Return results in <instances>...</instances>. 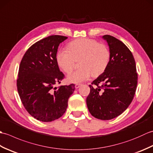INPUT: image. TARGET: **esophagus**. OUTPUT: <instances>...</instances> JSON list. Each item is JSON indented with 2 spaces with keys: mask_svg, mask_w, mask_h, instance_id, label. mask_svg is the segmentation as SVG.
Returning <instances> with one entry per match:
<instances>
[{
  "mask_svg": "<svg viewBox=\"0 0 153 153\" xmlns=\"http://www.w3.org/2000/svg\"><path fill=\"white\" fill-rule=\"evenodd\" d=\"M81 86V84H76V85H75V87H76V89H77V88H79V87Z\"/></svg>",
  "mask_w": 153,
  "mask_h": 153,
  "instance_id": "obj_1",
  "label": "esophagus"
}]
</instances>
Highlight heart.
I'll use <instances>...</instances> for the list:
<instances>
[{"label":"heart","instance_id":"1","mask_svg":"<svg viewBox=\"0 0 153 153\" xmlns=\"http://www.w3.org/2000/svg\"><path fill=\"white\" fill-rule=\"evenodd\" d=\"M68 51L60 50L56 54L58 66L67 74L72 71L76 61L81 69L67 77L70 83H78L92 76H99L105 71L110 60V52L106 45L91 39H78L68 45Z\"/></svg>","mask_w":153,"mask_h":153}]
</instances>
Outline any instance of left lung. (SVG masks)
I'll list each match as a JSON object with an SVG mask.
<instances>
[{
	"instance_id": "left-lung-1",
	"label": "left lung",
	"mask_w": 153,
	"mask_h": 153,
	"mask_svg": "<svg viewBox=\"0 0 153 153\" xmlns=\"http://www.w3.org/2000/svg\"><path fill=\"white\" fill-rule=\"evenodd\" d=\"M102 38L108 45L110 62L105 71L89 85L86 102L93 116L108 120L121 114L132 102L137 73L134 56L126 45L111 35H105Z\"/></svg>"
}]
</instances>
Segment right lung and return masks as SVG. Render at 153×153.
Instances as JSON below:
<instances>
[{
	"label": "right lung",
	"mask_w": 153,
	"mask_h": 153,
	"mask_svg": "<svg viewBox=\"0 0 153 153\" xmlns=\"http://www.w3.org/2000/svg\"><path fill=\"white\" fill-rule=\"evenodd\" d=\"M67 38L51 35L36 42L25 52L19 65V96L28 113L42 122L60 118L75 90L74 84L54 87L64 78L56 57L60 43Z\"/></svg>",
	"instance_id": "right-lung-1"
}]
</instances>
